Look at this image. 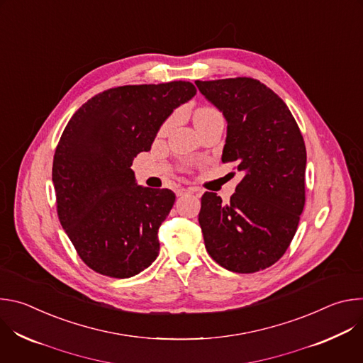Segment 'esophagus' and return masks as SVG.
Returning <instances> with one entry per match:
<instances>
[{"instance_id": "34e87169", "label": "esophagus", "mask_w": 363, "mask_h": 363, "mask_svg": "<svg viewBox=\"0 0 363 363\" xmlns=\"http://www.w3.org/2000/svg\"><path fill=\"white\" fill-rule=\"evenodd\" d=\"M195 192H196L195 188H179V189H177V196H185V195L195 194Z\"/></svg>"}]
</instances>
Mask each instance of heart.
I'll return each mask as SVG.
<instances>
[{
  "label": "heart",
  "instance_id": "1",
  "mask_svg": "<svg viewBox=\"0 0 363 363\" xmlns=\"http://www.w3.org/2000/svg\"><path fill=\"white\" fill-rule=\"evenodd\" d=\"M217 111L216 109H213V108H199L196 112H195V115H194V122L196 123L199 119H203V118H206V116H211L213 113H216Z\"/></svg>",
  "mask_w": 363,
  "mask_h": 363
}]
</instances>
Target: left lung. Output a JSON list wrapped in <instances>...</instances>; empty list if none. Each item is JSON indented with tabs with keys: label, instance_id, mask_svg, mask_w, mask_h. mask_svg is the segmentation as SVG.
Instances as JSON below:
<instances>
[{
	"label": "left lung",
	"instance_id": "obj_1",
	"mask_svg": "<svg viewBox=\"0 0 363 363\" xmlns=\"http://www.w3.org/2000/svg\"><path fill=\"white\" fill-rule=\"evenodd\" d=\"M223 112V162L244 175L228 203L205 192L198 221L205 248L224 269L255 273L279 262L304 208L306 146L286 103L251 77L195 82Z\"/></svg>",
	"mask_w": 363,
	"mask_h": 363
}]
</instances>
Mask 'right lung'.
<instances>
[{
	"instance_id": "add662e5",
	"label": "right lung",
	"mask_w": 363,
	"mask_h": 363,
	"mask_svg": "<svg viewBox=\"0 0 363 363\" xmlns=\"http://www.w3.org/2000/svg\"><path fill=\"white\" fill-rule=\"evenodd\" d=\"M195 93L182 80L113 87L89 99L63 130L53 160L57 214L96 273L128 279L158 257V230L175 194L136 185L130 167Z\"/></svg>"
}]
</instances>
